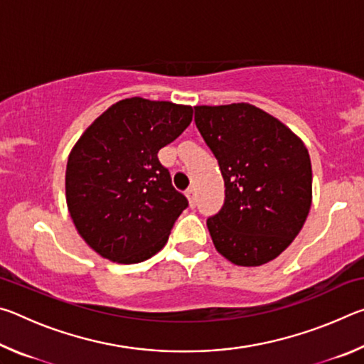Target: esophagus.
<instances>
[{
    "label": "esophagus",
    "mask_w": 364,
    "mask_h": 364,
    "mask_svg": "<svg viewBox=\"0 0 364 364\" xmlns=\"http://www.w3.org/2000/svg\"><path fill=\"white\" fill-rule=\"evenodd\" d=\"M186 197H188V200H189V204H191V207H194L196 205V189L194 188H189L188 191H186Z\"/></svg>",
    "instance_id": "obj_1"
}]
</instances>
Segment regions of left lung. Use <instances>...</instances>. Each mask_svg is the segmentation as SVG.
I'll list each match as a JSON object with an SVG mask.
<instances>
[{
    "label": "left lung",
    "instance_id": "1",
    "mask_svg": "<svg viewBox=\"0 0 364 364\" xmlns=\"http://www.w3.org/2000/svg\"><path fill=\"white\" fill-rule=\"evenodd\" d=\"M194 122L225 180V204L207 220L215 249L239 267L274 260L297 237L311 207L304 141L247 102L196 106Z\"/></svg>",
    "mask_w": 364,
    "mask_h": 364
}]
</instances>
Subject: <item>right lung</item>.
Segmentation results:
<instances>
[{
    "mask_svg": "<svg viewBox=\"0 0 364 364\" xmlns=\"http://www.w3.org/2000/svg\"><path fill=\"white\" fill-rule=\"evenodd\" d=\"M191 120V106L128 97L97 117L73 146L67 208L80 236L101 257L139 263L167 244L188 199L171 186L157 154Z\"/></svg>",
    "mask_w": 364,
    "mask_h": 364,
    "instance_id": "add662e5",
    "label": "right lung"
}]
</instances>
